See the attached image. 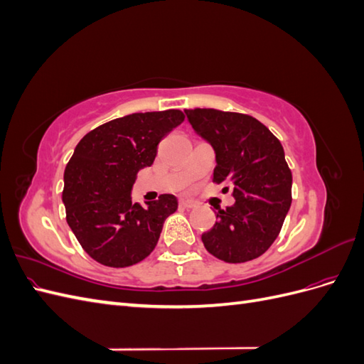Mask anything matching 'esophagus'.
Returning a JSON list of instances; mask_svg holds the SVG:
<instances>
[{"label": "esophagus", "mask_w": 364, "mask_h": 364, "mask_svg": "<svg viewBox=\"0 0 364 364\" xmlns=\"http://www.w3.org/2000/svg\"><path fill=\"white\" fill-rule=\"evenodd\" d=\"M179 205H181L182 208H186V209L196 208V202H193V200H188V199H181V200H179Z\"/></svg>", "instance_id": "esophagus-1"}]
</instances>
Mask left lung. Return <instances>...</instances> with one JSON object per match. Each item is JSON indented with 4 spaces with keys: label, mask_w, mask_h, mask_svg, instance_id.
I'll return each mask as SVG.
<instances>
[{
    "label": "left lung",
    "mask_w": 364,
    "mask_h": 364,
    "mask_svg": "<svg viewBox=\"0 0 364 364\" xmlns=\"http://www.w3.org/2000/svg\"><path fill=\"white\" fill-rule=\"evenodd\" d=\"M185 115L214 149V182L232 185L235 199L217 213L203 245L226 262L255 259L277 240L291 205L293 179L281 142L250 115L217 109H186Z\"/></svg>",
    "instance_id": "1"
}]
</instances>
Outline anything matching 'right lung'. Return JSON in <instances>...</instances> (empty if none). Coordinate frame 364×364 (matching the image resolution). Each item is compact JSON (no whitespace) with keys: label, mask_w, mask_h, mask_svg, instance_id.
I'll list each match as a JSON object with an SVG mask.
<instances>
[{"label":"right lung","mask_w":364,"mask_h":364,"mask_svg":"<svg viewBox=\"0 0 364 364\" xmlns=\"http://www.w3.org/2000/svg\"><path fill=\"white\" fill-rule=\"evenodd\" d=\"M183 119L178 109L130 114L95 127L74 149L63 174L67 222L103 266L127 267L147 258L165 218L178 209L173 194L141 206L130 193L138 171L155 161L161 139Z\"/></svg>","instance_id":"1"}]
</instances>
